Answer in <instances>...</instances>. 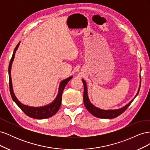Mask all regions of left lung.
Masks as SVG:
<instances>
[{"instance_id": "obj_1", "label": "left lung", "mask_w": 150, "mask_h": 150, "mask_svg": "<svg viewBox=\"0 0 150 150\" xmlns=\"http://www.w3.org/2000/svg\"><path fill=\"white\" fill-rule=\"evenodd\" d=\"M139 88L138 90V92L137 94L135 95L133 99H131V101H129L128 104H126V105L123 107L121 108L117 109V110H103V109H100L96 106H95L94 104H93L91 103L90 102V100L88 97V87L84 79H82V81L84 84V94H83V101L84 106H86V109H87L88 111L91 113V114L93 115L94 116L99 117V118H103V119H112L115 118V117H117L121 115L122 112H125V111L128 108L130 104L133 101L134 98L137 96V95L140 89V86H141V76H139Z\"/></svg>"}]
</instances>
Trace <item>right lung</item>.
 <instances>
[{"instance_id": "add662e5", "label": "right lung", "mask_w": 150, "mask_h": 150, "mask_svg": "<svg viewBox=\"0 0 150 150\" xmlns=\"http://www.w3.org/2000/svg\"><path fill=\"white\" fill-rule=\"evenodd\" d=\"M19 42L17 45L14 51L13 52L12 57L11 59L9 66H8V77H9V88H10V92L11 94V97L13 99V101H14L17 105L19 106L21 110L23 111L25 114L29 116L30 117L34 119H38V120H41V119H46L52 116L53 115H56V112L59 110L61 104V101H62V92L64 89V88L66 87V84L68 83V82L72 78V76H69V78H67L64 80L61 81L59 84V90H58V93L56 96V98H55L54 100L51 102L50 104H47L46 106H40V107H33V106H29L28 105H25V104H22L21 103L16 95L13 93V90L12 88V79H11V67L12 62L14 59V56L17 50L18 47L20 44Z\"/></svg>"}]
</instances>
